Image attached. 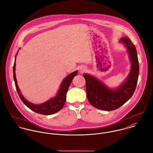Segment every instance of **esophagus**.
<instances>
[{
  "mask_svg": "<svg viewBox=\"0 0 153 153\" xmlns=\"http://www.w3.org/2000/svg\"><path fill=\"white\" fill-rule=\"evenodd\" d=\"M84 71H85V70H84V69H82V70H81V71H82V72H83Z\"/></svg>",
  "mask_w": 153,
  "mask_h": 153,
  "instance_id": "1",
  "label": "esophagus"
}]
</instances>
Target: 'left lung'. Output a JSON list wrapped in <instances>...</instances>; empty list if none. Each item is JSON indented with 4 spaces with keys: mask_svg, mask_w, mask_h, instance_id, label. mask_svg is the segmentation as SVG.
I'll return each mask as SVG.
<instances>
[{
    "mask_svg": "<svg viewBox=\"0 0 153 153\" xmlns=\"http://www.w3.org/2000/svg\"><path fill=\"white\" fill-rule=\"evenodd\" d=\"M120 41L127 47L131 61L130 73L123 85L112 91L96 78L86 74L83 75L88 99L93 106L100 110L111 111L121 107L132 97L137 85L139 63L135 46L128 37H123Z\"/></svg>",
    "mask_w": 153,
    "mask_h": 153,
    "instance_id": "8db88e82",
    "label": "left lung"
}]
</instances>
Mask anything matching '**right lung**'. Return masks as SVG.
Returning <instances> with one entry per match:
<instances>
[{"label":"right lung","mask_w":153,"mask_h":153,"mask_svg":"<svg viewBox=\"0 0 153 153\" xmlns=\"http://www.w3.org/2000/svg\"><path fill=\"white\" fill-rule=\"evenodd\" d=\"M16 57V56H15ZM15 60L16 57L15 59V62L13 64V79L15 81V87L16 91L18 92V94H19V97L21 98V100L23 102V103L32 111L42 114L45 115H49L54 114L59 111H60L62 107L64 105L65 100H66V94L67 91L68 89V88L74 78V76H76L77 74V71H76L69 75H68L62 81L61 83V87L60 89V91L58 93L57 95L53 99H51L50 100L47 101L46 102L40 104V105H34L33 103H31L29 102L28 100H27L24 96L21 93L20 90L18 88V86L17 85V81L16 79L15 76Z\"/></svg>","instance_id":"1"}]
</instances>
